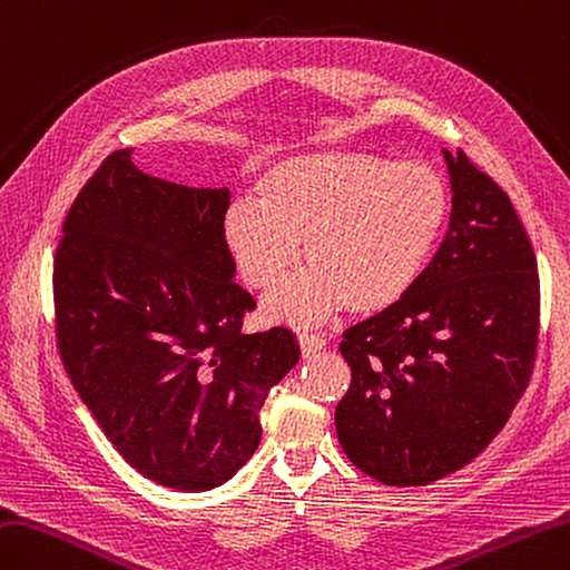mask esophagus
<instances>
[{"mask_svg": "<svg viewBox=\"0 0 570 570\" xmlns=\"http://www.w3.org/2000/svg\"><path fill=\"white\" fill-rule=\"evenodd\" d=\"M298 345H301V353H304V358H311V355H316L318 351H323V345H326V341H323L318 333H298Z\"/></svg>", "mask_w": 570, "mask_h": 570, "instance_id": "esophagus-1", "label": "esophagus"}]
</instances>
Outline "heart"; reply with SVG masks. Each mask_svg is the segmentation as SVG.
Segmentation results:
<instances>
[{"label": "heart", "mask_w": 570, "mask_h": 570, "mask_svg": "<svg viewBox=\"0 0 570 570\" xmlns=\"http://www.w3.org/2000/svg\"><path fill=\"white\" fill-rule=\"evenodd\" d=\"M450 185L425 160L393 163L373 153H318L269 167L256 205L225 217L239 278L272 292L301 264L311 269L269 298L278 318L311 323L348 306H395L420 278L448 227Z\"/></svg>", "instance_id": "heart-1"}]
</instances>
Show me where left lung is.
<instances>
[{
    "instance_id": "1",
    "label": "left lung",
    "mask_w": 570,
    "mask_h": 570,
    "mask_svg": "<svg viewBox=\"0 0 570 570\" xmlns=\"http://www.w3.org/2000/svg\"><path fill=\"white\" fill-rule=\"evenodd\" d=\"M450 227L415 286L343 333V452L387 487H425L487 450L527 390L539 345L537 254L509 195L444 150Z\"/></svg>"
}]
</instances>
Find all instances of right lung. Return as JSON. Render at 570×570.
<instances>
[{"instance_id":"right-lung-1","label":"right lung","mask_w":570,"mask_h":570,"mask_svg":"<svg viewBox=\"0 0 570 570\" xmlns=\"http://www.w3.org/2000/svg\"><path fill=\"white\" fill-rule=\"evenodd\" d=\"M130 153H110L63 219L56 351L132 470L205 492L259 448V410L301 353L284 326L242 331L256 301L222 234L229 189L142 175Z\"/></svg>"}]
</instances>
